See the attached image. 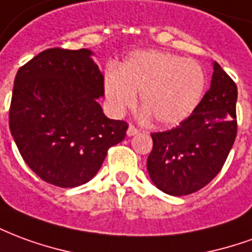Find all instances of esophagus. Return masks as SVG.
<instances>
[{
  "mask_svg": "<svg viewBox=\"0 0 252 252\" xmlns=\"http://www.w3.org/2000/svg\"><path fill=\"white\" fill-rule=\"evenodd\" d=\"M139 133V129H137L135 126H128V129H126V135L128 136H133V135H136Z\"/></svg>",
  "mask_w": 252,
  "mask_h": 252,
  "instance_id": "1",
  "label": "esophagus"
}]
</instances>
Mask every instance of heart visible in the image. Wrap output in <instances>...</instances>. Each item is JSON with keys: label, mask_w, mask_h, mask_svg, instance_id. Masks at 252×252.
<instances>
[{"label": "heart", "mask_w": 252, "mask_h": 252, "mask_svg": "<svg viewBox=\"0 0 252 252\" xmlns=\"http://www.w3.org/2000/svg\"><path fill=\"white\" fill-rule=\"evenodd\" d=\"M205 72L200 63L163 51H137L104 77L110 112L121 116L136 102L157 124L178 126L200 104L205 90Z\"/></svg>", "instance_id": "b5f03b06"}]
</instances>
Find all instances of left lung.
<instances>
[{"instance_id":"left-lung-1","label":"left lung","mask_w":252,"mask_h":252,"mask_svg":"<svg viewBox=\"0 0 252 252\" xmlns=\"http://www.w3.org/2000/svg\"><path fill=\"white\" fill-rule=\"evenodd\" d=\"M238 88L217 62L211 88L191 115L170 131L155 132L150 178L170 195L191 194L216 177L235 142Z\"/></svg>"}]
</instances>
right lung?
<instances>
[{
    "mask_svg": "<svg viewBox=\"0 0 252 252\" xmlns=\"http://www.w3.org/2000/svg\"><path fill=\"white\" fill-rule=\"evenodd\" d=\"M93 52L48 48L14 78L9 128L30 169L59 188L83 185L98 173L128 124L110 120L97 102L104 75Z\"/></svg>",
    "mask_w": 252,
    "mask_h": 252,
    "instance_id": "obj_1",
    "label": "right lung"
}]
</instances>
